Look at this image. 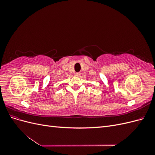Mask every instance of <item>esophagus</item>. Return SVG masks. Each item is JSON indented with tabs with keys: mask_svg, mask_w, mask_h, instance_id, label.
I'll return each mask as SVG.
<instances>
[{
	"mask_svg": "<svg viewBox=\"0 0 155 155\" xmlns=\"http://www.w3.org/2000/svg\"><path fill=\"white\" fill-rule=\"evenodd\" d=\"M76 76H77V77H79L81 76V73L80 72H77V73H76Z\"/></svg>",
	"mask_w": 155,
	"mask_h": 155,
	"instance_id": "obj_1",
	"label": "esophagus"
}]
</instances>
